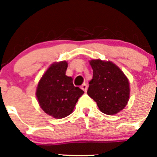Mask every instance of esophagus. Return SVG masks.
I'll return each mask as SVG.
<instances>
[{
    "label": "esophagus",
    "instance_id": "obj_1",
    "mask_svg": "<svg viewBox=\"0 0 157 157\" xmlns=\"http://www.w3.org/2000/svg\"><path fill=\"white\" fill-rule=\"evenodd\" d=\"M87 88H88V86H87V85L86 84V83H84V84H82V85L81 86V89L82 90H83V91H84V92H86Z\"/></svg>",
    "mask_w": 157,
    "mask_h": 157
}]
</instances>
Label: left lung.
Here are the masks:
<instances>
[{
  "label": "left lung",
  "instance_id": "1",
  "mask_svg": "<svg viewBox=\"0 0 157 157\" xmlns=\"http://www.w3.org/2000/svg\"><path fill=\"white\" fill-rule=\"evenodd\" d=\"M94 71L90 81L88 94L96 101L100 111L116 115L123 110L130 98V82L123 71L109 60L91 59Z\"/></svg>",
  "mask_w": 157,
  "mask_h": 157
}]
</instances>
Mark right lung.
Masks as SVG:
<instances>
[{
	"label": "right lung",
	"mask_w": 157,
	"mask_h": 157,
	"mask_svg": "<svg viewBox=\"0 0 157 157\" xmlns=\"http://www.w3.org/2000/svg\"><path fill=\"white\" fill-rule=\"evenodd\" d=\"M67 61L55 62L49 66L38 82L36 97L46 114L62 119L71 114L78 98L84 94L73 85L71 77L66 75Z\"/></svg>",
	"instance_id": "1"
}]
</instances>
